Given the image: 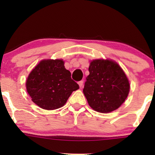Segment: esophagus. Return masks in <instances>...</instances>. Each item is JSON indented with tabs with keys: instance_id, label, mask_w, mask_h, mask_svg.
<instances>
[{
	"instance_id": "esophagus-1",
	"label": "esophagus",
	"mask_w": 155,
	"mask_h": 155,
	"mask_svg": "<svg viewBox=\"0 0 155 155\" xmlns=\"http://www.w3.org/2000/svg\"><path fill=\"white\" fill-rule=\"evenodd\" d=\"M78 84H79V87H81L83 86L84 81H79V82H78Z\"/></svg>"
}]
</instances>
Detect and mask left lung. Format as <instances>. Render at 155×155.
<instances>
[{"mask_svg":"<svg viewBox=\"0 0 155 155\" xmlns=\"http://www.w3.org/2000/svg\"><path fill=\"white\" fill-rule=\"evenodd\" d=\"M83 92L90 106L101 113L118 108L130 90L127 76L120 65L108 60H95L89 67Z\"/></svg>","mask_w":155,"mask_h":155,"instance_id":"1","label":"left lung"}]
</instances>
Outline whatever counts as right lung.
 Instances as JSON below:
<instances>
[{"instance_id": "add662e5", "label": "right lung", "mask_w": 155, "mask_h": 155, "mask_svg": "<svg viewBox=\"0 0 155 155\" xmlns=\"http://www.w3.org/2000/svg\"><path fill=\"white\" fill-rule=\"evenodd\" d=\"M65 69L62 60H44L31 72L26 88L33 102L47 110L65 105L71 93L79 88Z\"/></svg>"}]
</instances>
